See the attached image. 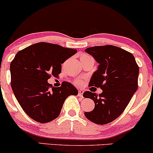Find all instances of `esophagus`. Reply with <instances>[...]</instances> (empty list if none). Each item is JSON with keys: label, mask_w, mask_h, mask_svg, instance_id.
<instances>
[{"label": "esophagus", "mask_w": 153, "mask_h": 153, "mask_svg": "<svg viewBox=\"0 0 153 153\" xmlns=\"http://www.w3.org/2000/svg\"><path fill=\"white\" fill-rule=\"evenodd\" d=\"M84 91L82 90H79L78 91V96H80V97H82V94H83Z\"/></svg>", "instance_id": "esophagus-1"}]
</instances>
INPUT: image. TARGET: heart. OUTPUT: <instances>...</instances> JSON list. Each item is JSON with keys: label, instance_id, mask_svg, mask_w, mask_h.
Listing matches in <instances>:
<instances>
[{"label": "heart", "instance_id": "obj_1", "mask_svg": "<svg viewBox=\"0 0 153 153\" xmlns=\"http://www.w3.org/2000/svg\"><path fill=\"white\" fill-rule=\"evenodd\" d=\"M88 57V55H84L82 56V57ZM75 83L78 84V85H80V84L82 82V78H78L77 80H75Z\"/></svg>", "mask_w": 153, "mask_h": 153}]
</instances>
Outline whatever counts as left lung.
I'll return each instance as SVG.
<instances>
[{
	"instance_id": "left-lung-1",
	"label": "left lung",
	"mask_w": 153,
	"mask_h": 153,
	"mask_svg": "<svg viewBox=\"0 0 153 153\" xmlns=\"http://www.w3.org/2000/svg\"><path fill=\"white\" fill-rule=\"evenodd\" d=\"M85 51L99 64L89 86L100 88L103 92L84 93L83 97L95 103L94 109L84 114L95 124H108L122 114L137 90L139 67L132 54L118 47L96 46Z\"/></svg>"
}]
</instances>
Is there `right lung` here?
<instances>
[{
	"mask_svg": "<svg viewBox=\"0 0 153 153\" xmlns=\"http://www.w3.org/2000/svg\"><path fill=\"white\" fill-rule=\"evenodd\" d=\"M77 52L55 44L39 42L26 47L16 54L10 62L12 90L23 110L30 118L47 123L57 118L63 103L78 91L71 83L63 82L60 87H52L47 82L57 77L61 64Z\"/></svg>",
	"mask_w": 153,
	"mask_h": 153,
	"instance_id": "1",
	"label": "right lung"
}]
</instances>
